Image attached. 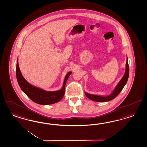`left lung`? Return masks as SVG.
<instances>
[{
    "mask_svg": "<svg viewBox=\"0 0 147 147\" xmlns=\"http://www.w3.org/2000/svg\"><path fill=\"white\" fill-rule=\"evenodd\" d=\"M128 76H129V66H128V58L127 57V60H126V70L125 72L124 75L123 76V78H121L120 82L118 84L117 86L116 87L115 89L114 90L113 92L107 96H101L96 95H93L85 93L87 98L90 99L92 101L96 102H107L111 100L116 98L118 94L120 93L123 88H124L125 85L127 82Z\"/></svg>",
    "mask_w": 147,
    "mask_h": 147,
    "instance_id": "8db88e82",
    "label": "left lung"
}]
</instances>
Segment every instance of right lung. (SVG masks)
I'll return each instance as SVG.
<instances>
[{
	"instance_id": "1",
	"label": "right lung",
	"mask_w": 147,
	"mask_h": 147,
	"mask_svg": "<svg viewBox=\"0 0 147 147\" xmlns=\"http://www.w3.org/2000/svg\"><path fill=\"white\" fill-rule=\"evenodd\" d=\"M71 73V72H69L65 76L61 90L54 92L46 91L31 85L24 78L19 68L18 60H17L16 74L19 86L23 92L32 101L42 105H51L60 101L65 93V86L67 80Z\"/></svg>"
}]
</instances>
